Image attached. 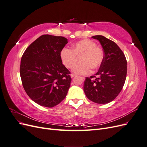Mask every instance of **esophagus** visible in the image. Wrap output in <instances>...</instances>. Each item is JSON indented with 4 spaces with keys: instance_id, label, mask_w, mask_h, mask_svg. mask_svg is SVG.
I'll use <instances>...</instances> for the list:
<instances>
[{
    "instance_id": "obj_1",
    "label": "esophagus",
    "mask_w": 147,
    "mask_h": 147,
    "mask_svg": "<svg viewBox=\"0 0 147 147\" xmlns=\"http://www.w3.org/2000/svg\"><path fill=\"white\" fill-rule=\"evenodd\" d=\"M70 76H71V77H72V78H74V77H76V75H74V74H71V75H70Z\"/></svg>"
}]
</instances>
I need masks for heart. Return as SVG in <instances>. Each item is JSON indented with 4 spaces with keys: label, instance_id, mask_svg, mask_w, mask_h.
Masks as SVG:
<instances>
[{
    "label": "heart",
    "instance_id": "heart-1",
    "mask_svg": "<svg viewBox=\"0 0 147 147\" xmlns=\"http://www.w3.org/2000/svg\"><path fill=\"white\" fill-rule=\"evenodd\" d=\"M82 55V57L81 56ZM77 56H81L82 64L75 66ZM104 54L102 49L89 39H84L75 43L72 50L64 48L60 53V58L64 65L72 69L74 75H84L91 72L92 69H98L104 61Z\"/></svg>",
    "mask_w": 147,
    "mask_h": 147
}]
</instances>
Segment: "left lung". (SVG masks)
Segmentation results:
<instances>
[{
    "mask_svg": "<svg viewBox=\"0 0 147 147\" xmlns=\"http://www.w3.org/2000/svg\"><path fill=\"white\" fill-rule=\"evenodd\" d=\"M104 53V61L94 75L86 77L83 90L90 100L105 104L113 100L121 92L126 81L127 61L124 54L114 42L102 35H95ZM95 78L94 80L92 78Z\"/></svg>",
    "mask_w": 147,
    "mask_h": 147,
    "instance_id": "left-lung-1",
    "label": "left lung"
}]
</instances>
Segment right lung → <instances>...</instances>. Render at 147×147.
Listing matches in <instances>:
<instances>
[{"instance_id":"add662e5","label":"right lung","mask_w":147,"mask_h":147,"mask_svg":"<svg viewBox=\"0 0 147 147\" xmlns=\"http://www.w3.org/2000/svg\"><path fill=\"white\" fill-rule=\"evenodd\" d=\"M67 43L64 37L43 35L30 44L21 57L23 88L30 98L41 106L55 107L67 94L72 79L60 58Z\"/></svg>"}]
</instances>
